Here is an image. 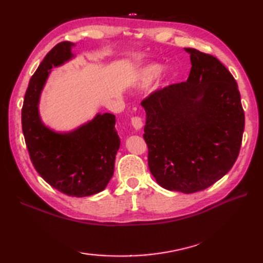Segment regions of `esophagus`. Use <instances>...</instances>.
Returning <instances> with one entry per match:
<instances>
[{
  "mask_svg": "<svg viewBox=\"0 0 263 263\" xmlns=\"http://www.w3.org/2000/svg\"><path fill=\"white\" fill-rule=\"evenodd\" d=\"M131 123H132V126L136 128V130H141L142 126H143V123H142V119L139 116H135L131 119Z\"/></svg>",
  "mask_w": 263,
  "mask_h": 263,
  "instance_id": "34e87169",
  "label": "esophagus"
}]
</instances>
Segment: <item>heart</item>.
<instances>
[{"label": "heart", "mask_w": 263, "mask_h": 263, "mask_svg": "<svg viewBox=\"0 0 263 263\" xmlns=\"http://www.w3.org/2000/svg\"><path fill=\"white\" fill-rule=\"evenodd\" d=\"M164 71V66L161 64H148L139 70L136 77L132 80V86L138 89H144L149 87L157 79Z\"/></svg>", "instance_id": "b5f03b06"}]
</instances>
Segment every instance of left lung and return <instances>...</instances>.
I'll return each mask as SVG.
<instances>
[{
	"label": "left lung",
	"instance_id": "left-lung-1",
	"mask_svg": "<svg viewBox=\"0 0 263 263\" xmlns=\"http://www.w3.org/2000/svg\"><path fill=\"white\" fill-rule=\"evenodd\" d=\"M185 82L155 91L141 103L143 138L155 180L170 191L194 193L226 175L239 154L244 110L237 83L224 64L194 48Z\"/></svg>",
	"mask_w": 263,
	"mask_h": 263
}]
</instances>
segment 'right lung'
Returning <instances> with one entry per match:
<instances>
[{
	"label": "right lung",
	"mask_w": 263,
	"mask_h": 263,
	"mask_svg": "<svg viewBox=\"0 0 263 263\" xmlns=\"http://www.w3.org/2000/svg\"><path fill=\"white\" fill-rule=\"evenodd\" d=\"M71 42L59 43L47 53L31 77L21 110L22 131L31 163L49 185L70 197L102 192L114 174L121 140L115 115L97 113L91 121L69 132L44 124L39 100L53 68L74 58Z\"/></svg>",
	"instance_id": "add662e5"
}]
</instances>
